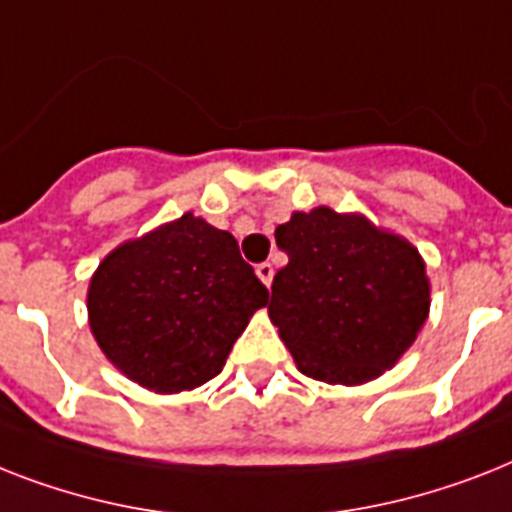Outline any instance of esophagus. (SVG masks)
Wrapping results in <instances>:
<instances>
[{"instance_id":"1","label":"esophagus","mask_w":512,"mask_h":512,"mask_svg":"<svg viewBox=\"0 0 512 512\" xmlns=\"http://www.w3.org/2000/svg\"><path fill=\"white\" fill-rule=\"evenodd\" d=\"M255 273H257V278H260V281H263L265 286H270V281H273V265H270V263H260L255 268Z\"/></svg>"}]
</instances>
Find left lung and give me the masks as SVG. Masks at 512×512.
Here are the masks:
<instances>
[{
	"label": "left lung",
	"mask_w": 512,
	"mask_h": 512,
	"mask_svg": "<svg viewBox=\"0 0 512 512\" xmlns=\"http://www.w3.org/2000/svg\"><path fill=\"white\" fill-rule=\"evenodd\" d=\"M276 244L289 263L273 276L268 315L305 376L365 384L413 347L431 281L405 236L321 205L292 213Z\"/></svg>",
	"instance_id": "8db88e82"
}]
</instances>
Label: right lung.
<instances>
[{"instance_id":"add662e5","label":"right lung","mask_w":512,"mask_h":512,"mask_svg":"<svg viewBox=\"0 0 512 512\" xmlns=\"http://www.w3.org/2000/svg\"><path fill=\"white\" fill-rule=\"evenodd\" d=\"M268 289L228 231L184 213L118 244L89 281L99 350L155 394L191 392L218 376Z\"/></svg>"}]
</instances>
